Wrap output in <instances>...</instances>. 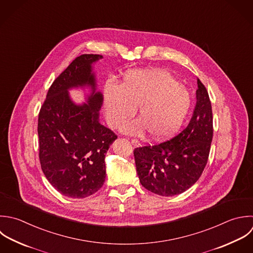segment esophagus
Returning a JSON list of instances; mask_svg holds the SVG:
<instances>
[{"label": "esophagus", "instance_id": "obj_1", "mask_svg": "<svg viewBox=\"0 0 253 253\" xmlns=\"http://www.w3.org/2000/svg\"><path fill=\"white\" fill-rule=\"evenodd\" d=\"M131 143H132V145L135 146V147H138V146L140 145V143H139L137 140H131Z\"/></svg>", "mask_w": 253, "mask_h": 253}]
</instances>
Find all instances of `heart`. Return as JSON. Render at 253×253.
<instances>
[{"label":"heart","instance_id":"1","mask_svg":"<svg viewBox=\"0 0 253 253\" xmlns=\"http://www.w3.org/2000/svg\"><path fill=\"white\" fill-rule=\"evenodd\" d=\"M191 105L189 90L165 70L128 71L121 84L107 82L104 85L105 118L112 128L131 118L138 106V120L127 123L122 131L163 140L173 135L182 125Z\"/></svg>","mask_w":253,"mask_h":253}]
</instances>
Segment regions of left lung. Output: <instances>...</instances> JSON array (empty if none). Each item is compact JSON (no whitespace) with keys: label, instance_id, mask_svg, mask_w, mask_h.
Listing matches in <instances>:
<instances>
[{"label":"left lung","instance_id":"obj_1","mask_svg":"<svg viewBox=\"0 0 253 253\" xmlns=\"http://www.w3.org/2000/svg\"><path fill=\"white\" fill-rule=\"evenodd\" d=\"M196 104L188 126L174 138L134 150L141 184L161 196H174L189 189L201 176L213 139V114L208 91L197 81Z\"/></svg>","mask_w":253,"mask_h":253}]
</instances>
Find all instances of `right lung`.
<instances>
[{
  "mask_svg": "<svg viewBox=\"0 0 253 253\" xmlns=\"http://www.w3.org/2000/svg\"><path fill=\"white\" fill-rule=\"evenodd\" d=\"M101 55L77 57L51 84L38 116L39 160L51 185L64 196L85 198L105 180V155L117 136L99 122L103 95L97 90L93 64ZM86 88L85 103L69 95Z\"/></svg>",
  "mask_w": 253,
  "mask_h": 253,
  "instance_id": "obj_1",
  "label": "right lung"
}]
</instances>
